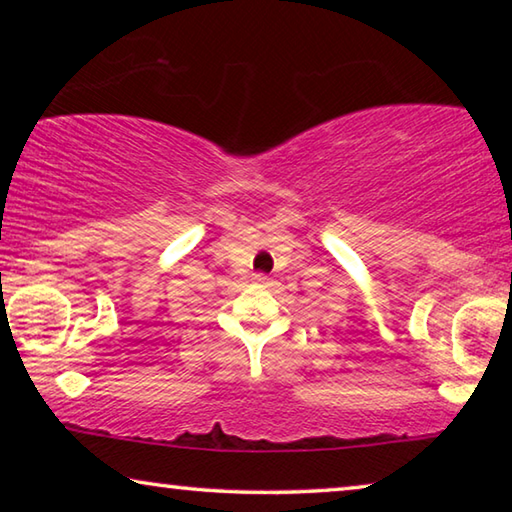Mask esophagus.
<instances>
[{"mask_svg": "<svg viewBox=\"0 0 512 512\" xmlns=\"http://www.w3.org/2000/svg\"><path fill=\"white\" fill-rule=\"evenodd\" d=\"M253 282L259 284V287H268V284H271V277L264 275V273H255L253 275Z\"/></svg>", "mask_w": 512, "mask_h": 512, "instance_id": "esophagus-1", "label": "esophagus"}]
</instances>
